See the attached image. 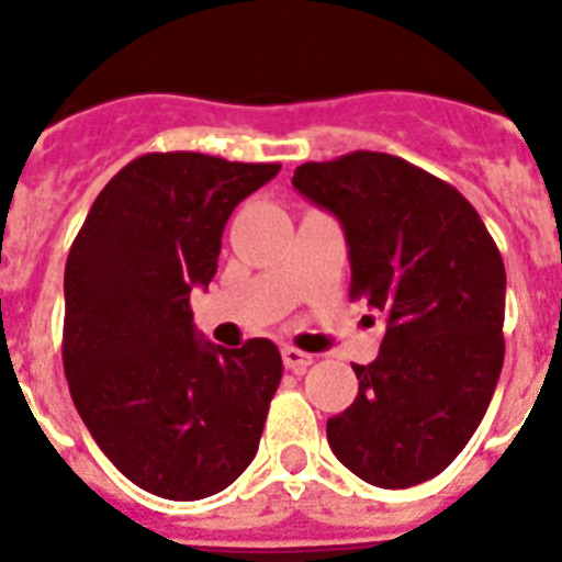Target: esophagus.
<instances>
[{"instance_id":"esophagus-1","label":"esophagus","mask_w":562,"mask_h":562,"mask_svg":"<svg viewBox=\"0 0 562 562\" xmlns=\"http://www.w3.org/2000/svg\"><path fill=\"white\" fill-rule=\"evenodd\" d=\"M281 355H284V366L292 371H306L312 362H315V357L306 355V351H301V349H295V346H286Z\"/></svg>"}]
</instances>
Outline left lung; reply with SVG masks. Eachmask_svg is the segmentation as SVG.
Segmentation results:
<instances>
[{
  "mask_svg": "<svg viewBox=\"0 0 562 562\" xmlns=\"http://www.w3.org/2000/svg\"><path fill=\"white\" fill-rule=\"evenodd\" d=\"M292 186L340 220L351 297L385 315L380 355L351 366L329 448L374 486L439 475L481 425L504 366V258L450 182L382 151L304 162Z\"/></svg>",
  "mask_w": 562,
  "mask_h": 562,
  "instance_id": "obj_1",
  "label": "left lung"
}]
</instances>
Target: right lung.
Here are the masks:
<instances>
[{
  "instance_id": "add662e5",
  "label": "right lung",
  "mask_w": 562,
  "mask_h": 562,
  "mask_svg": "<svg viewBox=\"0 0 562 562\" xmlns=\"http://www.w3.org/2000/svg\"><path fill=\"white\" fill-rule=\"evenodd\" d=\"M281 171L200 151L114 173L69 247L64 374L83 425L128 481L168 501L222 493L258 450L284 374L276 342L222 349L193 331L233 207Z\"/></svg>"
}]
</instances>
